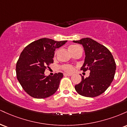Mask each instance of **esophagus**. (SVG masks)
I'll return each mask as SVG.
<instances>
[{
	"instance_id": "34e87169",
	"label": "esophagus",
	"mask_w": 127,
	"mask_h": 127,
	"mask_svg": "<svg viewBox=\"0 0 127 127\" xmlns=\"http://www.w3.org/2000/svg\"><path fill=\"white\" fill-rule=\"evenodd\" d=\"M72 74H69V73H64V76H72Z\"/></svg>"
}]
</instances>
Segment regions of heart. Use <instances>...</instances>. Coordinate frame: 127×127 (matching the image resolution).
Segmentation results:
<instances>
[{
  "mask_svg": "<svg viewBox=\"0 0 127 127\" xmlns=\"http://www.w3.org/2000/svg\"><path fill=\"white\" fill-rule=\"evenodd\" d=\"M78 47H79V46H78V45H70V46L68 47V50H69V51L71 53L73 54L74 52H75V51L76 49V48ZM63 68L65 71H66V72H72L74 70L73 67L70 65H63Z\"/></svg>",
  "mask_w": 127,
  "mask_h": 127,
  "instance_id": "obj_1",
  "label": "heart"
}]
</instances>
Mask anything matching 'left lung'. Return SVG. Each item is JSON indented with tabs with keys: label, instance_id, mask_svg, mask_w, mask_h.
<instances>
[{
	"label": "left lung",
	"instance_id": "8db88e82",
	"mask_svg": "<svg viewBox=\"0 0 127 127\" xmlns=\"http://www.w3.org/2000/svg\"><path fill=\"white\" fill-rule=\"evenodd\" d=\"M75 43L83 46L85 57L81 70L90 71V76L84 78L75 86L77 93L87 97H94L103 94L110 85L116 70V63L113 57L107 48L89 37Z\"/></svg>",
	"mask_w": 127,
	"mask_h": 127
}]
</instances>
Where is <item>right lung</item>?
<instances>
[{
  "mask_svg": "<svg viewBox=\"0 0 127 127\" xmlns=\"http://www.w3.org/2000/svg\"><path fill=\"white\" fill-rule=\"evenodd\" d=\"M67 42L42 38L23 49L16 65V73L18 82L29 95L45 98L53 95L58 90L63 74L58 73L51 76H45L44 72L53 63L55 49Z\"/></svg>",
  "mask_w": 127,
  "mask_h": 127,
  "instance_id": "obj_1",
  "label": "right lung"
}]
</instances>
